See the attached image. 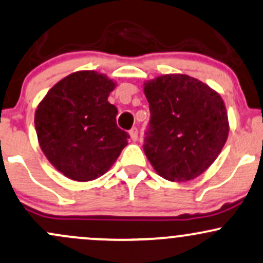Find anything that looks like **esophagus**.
Segmentation results:
<instances>
[{
    "instance_id": "1",
    "label": "esophagus",
    "mask_w": 263,
    "mask_h": 263,
    "mask_svg": "<svg viewBox=\"0 0 263 263\" xmlns=\"http://www.w3.org/2000/svg\"><path fill=\"white\" fill-rule=\"evenodd\" d=\"M129 136H131V140L132 141H137L138 138V129L136 127H134V128L129 129Z\"/></svg>"
}]
</instances>
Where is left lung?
<instances>
[{
    "label": "left lung",
    "mask_w": 263,
    "mask_h": 263,
    "mask_svg": "<svg viewBox=\"0 0 263 263\" xmlns=\"http://www.w3.org/2000/svg\"><path fill=\"white\" fill-rule=\"evenodd\" d=\"M149 125L143 149L161 177L186 182L203 174L229 136L223 100L200 80L162 74L145 83Z\"/></svg>",
    "instance_id": "left-lung-1"
}]
</instances>
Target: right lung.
<instances>
[{"instance_id":"obj_1","label":"right lung","mask_w":263,"mask_h":263,"mask_svg":"<svg viewBox=\"0 0 263 263\" xmlns=\"http://www.w3.org/2000/svg\"><path fill=\"white\" fill-rule=\"evenodd\" d=\"M116 83L95 71L68 74L37 106L34 127L52 166L71 180L86 182L108 171L128 143L118 128L117 108L108 102Z\"/></svg>"}]
</instances>
